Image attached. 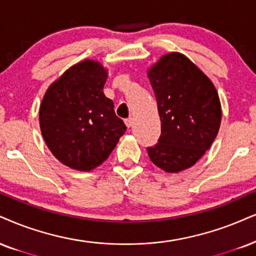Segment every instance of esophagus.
<instances>
[{"mask_svg":"<svg viewBox=\"0 0 256 256\" xmlns=\"http://www.w3.org/2000/svg\"><path fill=\"white\" fill-rule=\"evenodd\" d=\"M124 123H126V126H127L128 128H130L134 124V118H126L124 120Z\"/></svg>","mask_w":256,"mask_h":256,"instance_id":"34e87169","label":"esophagus"}]
</instances>
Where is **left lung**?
Instances as JSON below:
<instances>
[{
    "mask_svg": "<svg viewBox=\"0 0 256 256\" xmlns=\"http://www.w3.org/2000/svg\"><path fill=\"white\" fill-rule=\"evenodd\" d=\"M162 121L158 144L147 147L154 165L168 173L194 166L220 126V97L212 82L180 53L162 56L148 70Z\"/></svg>",
    "mask_w": 256,
    "mask_h": 256,
    "instance_id": "obj_1",
    "label": "left lung"
}]
</instances>
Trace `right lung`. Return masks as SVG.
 <instances>
[{"label": "right lung", "instance_id": "obj_1", "mask_svg": "<svg viewBox=\"0 0 256 256\" xmlns=\"http://www.w3.org/2000/svg\"><path fill=\"white\" fill-rule=\"evenodd\" d=\"M106 70L98 62H78L46 91L39 121L53 156L78 171H91L108 159L126 124L103 92Z\"/></svg>", "mask_w": 256, "mask_h": 256}]
</instances>
